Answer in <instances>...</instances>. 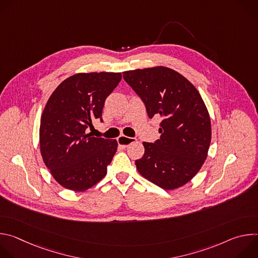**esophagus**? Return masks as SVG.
Returning <instances> with one entry per match:
<instances>
[{"instance_id": "esophagus-1", "label": "esophagus", "mask_w": 258, "mask_h": 258, "mask_svg": "<svg viewBox=\"0 0 258 258\" xmlns=\"http://www.w3.org/2000/svg\"><path fill=\"white\" fill-rule=\"evenodd\" d=\"M137 141L136 138H130V137H125V136H120L118 139H117V142H118V145L121 147V148H127V147L135 143Z\"/></svg>"}]
</instances>
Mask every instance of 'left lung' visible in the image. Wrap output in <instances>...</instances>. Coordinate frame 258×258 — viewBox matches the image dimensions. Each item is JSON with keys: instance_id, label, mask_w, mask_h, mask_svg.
I'll return each mask as SVG.
<instances>
[{"instance_id": "8db88e82", "label": "left lung", "mask_w": 258, "mask_h": 258, "mask_svg": "<svg viewBox=\"0 0 258 258\" xmlns=\"http://www.w3.org/2000/svg\"><path fill=\"white\" fill-rule=\"evenodd\" d=\"M123 80L150 118L162 117L160 139L143 143L138 171L164 190L183 186L203 165L211 140L209 114L199 92L178 72L163 66L124 71Z\"/></svg>"}]
</instances>
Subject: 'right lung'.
I'll use <instances>...</instances> for the list:
<instances>
[{"instance_id":"1","label":"right lung","mask_w":258,"mask_h":258,"mask_svg":"<svg viewBox=\"0 0 258 258\" xmlns=\"http://www.w3.org/2000/svg\"><path fill=\"white\" fill-rule=\"evenodd\" d=\"M121 81V73H78L63 81L44 109L40 127L43 160L66 189L82 192L107 173L117 141L91 137L94 119L103 122L106 98Z\"/></svg>"}]
</instances>
